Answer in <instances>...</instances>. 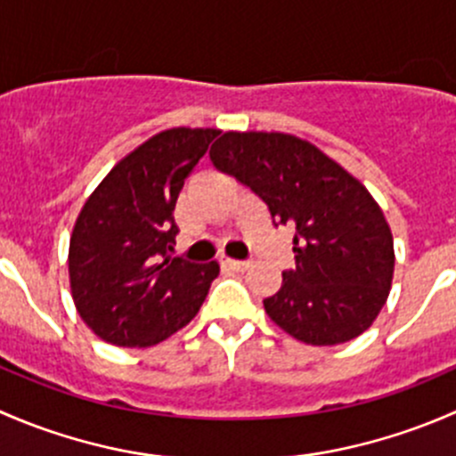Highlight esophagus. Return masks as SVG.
I'll use <instances>...</instances> for the list:
<instances>
[{
  "label": "esophagus",
  "instance_id": "obj_1",
  "mask_svg": "<svg viewBox=\"0 0 456 456\" xmlns=\"http://www.w3.org/2000/svg\"><path fill=\"white\" fill-rule=\"evenodd\" d=\"M220 266H224V269H233V271H247L251 266L249 260H233V257H220Z\"/></svg>",
  "mask_w": 456,
  "mask_h": 456
}]
</instances>
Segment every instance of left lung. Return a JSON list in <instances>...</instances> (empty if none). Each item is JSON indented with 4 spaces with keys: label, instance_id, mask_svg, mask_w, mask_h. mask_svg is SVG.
Returning <instances> with one entry per match:
<instances>
[{
    "label": "left lung",
    "instance_id": "1",
    "mask_svg": "<svg viewBox=\"0 0 456 456\" xmlns=\"http://www.w3.org/2000/svg\"><path fill=\"white\" fill-rule=\"evenodd\" d=\"M209 159L293 232L296 269L265 300L266 315L311 346L370 329L395 271L393 233L370 191L314 142L282 132H224Z\"/></svg>",
    "mask_w": 456,
    "mask_h": 456
}]
</instances>
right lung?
Wrapping results in <instances>:
<instances>
[{"label": "right lung", "mask_w": 456, "mask_h": 456, "mask_svg": "<svg viewBox=\"0 0 456 456\" xmlns=\"http://www.w3.org/2000/svg\"><path fill=\"white\" fill-rule=\"evenodd\" d=\"M218 134L211 127L159 132L123 156L81 207L68 251L70 291L103 342L154 346L200 311L220 266L172 256L174 207Z\"/></svg>", "instance_id": "1"}]
</instances>
